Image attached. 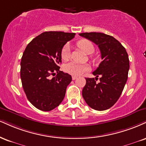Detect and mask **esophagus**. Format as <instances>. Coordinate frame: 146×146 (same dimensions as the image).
I'll use <instances>...</instances> for the list:
<instances>
[{
  "label": "esophagus",
  "mask_w": 146,
  "mask_h": 146,
  "mask_svg": "<svg viewBox=\"0 0 146 146\" xmlns=\"http://www.w3.org/2000/svg\"><path fill=\"white\" fill-rule=\"evenodd\" d=\"M77 78H78V77H77V76H74V75H73V76H72V80H76Z\"/></svg>",
  "instance_id": "34e87169"
}]
</instances>
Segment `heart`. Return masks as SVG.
Instances as JSON below:
<instances>
[{
  "label": "heart",
  "instance_id": "1",
  "mask_svg": "<svg viewBox=\"0 0 146 146\" xmlns=\"http://www.w3.org/2000/svg\"><path fill=\"white\" fill-rule=\"evenodd\" d=\"M77 45L80 49H82L85 53L88 54H92L94 51V45H93L92 42L88 41V40H80L78 42ZM60 55L62 59L64 60H67L70 58L71 54H70V49L68 44L65 45L62 47ZM63 69L66 73H68V74L74 75V76H76V75L78 76V75H82L83 73L88 71V66L86 65V64H80V63L72 61V62H68L64 64V66H63Z\"/></svg>",
  "mask_w": 146,
  "mask_h": 146
}]
</instances>
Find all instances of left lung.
I'll use <instances>...</instances> for the list:
<instances>
[{
    "label": "left lung",
    "instance_id": "left-lung-1",
    "mask_svg": "<svg viewBox=\"0 0 146 146\" xmlns=\"http://www.w3.org/2000/svg\"><path fill=\"white\" fill-rule=\"evenodd\" d=\"M80 36L99 47L103 61L92 73L94 78H86L82 96L91 108L108 110L116 103L128 79L129 59L122 45L110 35L101 33H84ZM100 76V82L96 80Z\"/></svg>",
    "mask_w": 146,
    "mask_h": 146
}]
</instances>
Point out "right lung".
<instances>
[{
  "label": "right lung",
  "instance_id": "add662e5",
  "mask_svg": "<svg viewBox=\"0 0 146 146\" xmlns=\"http://www.w3.org/2000/svg\"><path fill=\"white\" fill-rule=\"evenodd\" d=\"M75 35L58 31L44 32L33 38L23 53L20 63L22 87L28 100L38 110L51 111L64 99L72 78L60 71L61 50Z\"/></svg>",
  "mask_w": 146,
  "mask_h": 146
}]
</instances>
